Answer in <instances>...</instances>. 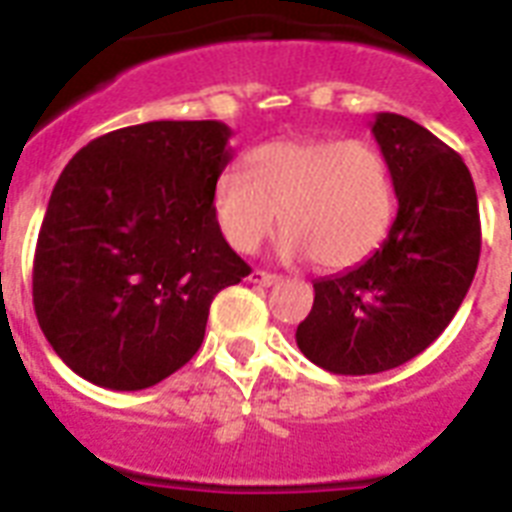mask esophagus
Here are the masks:
<instances>
[{
    "label": "esophagus",
    "instance_id": "34e87169",
    "mask_svg": "<svg viewBox=\"0 0 512 512\" xmlns=\"http://www.w3.org/2000/svg\"><path fill=\"white\" fill-rule=\"evenodd\" d=\"M249 281H252V284H257V287H273V284H279L281 276H276V273H268V271H252L249 273Z\"/></svg>",
    "mask_w": 512,
    "mask_h": 512
}]
</instances>
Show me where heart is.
<instances>
[{
  "instance_id": "1",
  "label": "heart",
  "mask_w": 512,
  "mask_h": 512,
  "mask_svg": "<svg viewBox=\"0 0 512 512\" xmlns=\"http://www.w3.org/2000/svg\"><path fill=\"white\" fill-rule=\"evenodd\" d=\"M209 207L225 244L241 255L255 252L279 220L281 255L345 271L388 236L396 180L369 140H271L244 156V172L215 177Z\"/></svg>"
}]
</instances>
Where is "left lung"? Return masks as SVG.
<instances>
[{"mask_svg":"<svg viewBox=\"0 0 512 512\" xmlns=\"http://www.w3.org/2000/svg\"><path fill=\"white\" fill-rule=\"evenodd\" d=\"M372 132L396 180V220L372 257L313 284L295 335L305 358L335 374L388 372L420 356L454 319L481 255L462 156L406 116L377 114Z\"/></svg>","mask_w":512,"mask_h":512,"instance_id":"obj_1","label":"left lung"}]
</instances>
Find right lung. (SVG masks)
<instances>
[{
	"label": "right lung",
	"mask_w": 512,
	"mask_h": 512,
	"mask_svg": "<svg viewBox=\"0 0 512 512\" xmlns=\"http://www.w3.org/2000/svg\"><path fill=\"white\" fill-rule=\"evenodd\" d=\"M223 122H146L100 135L52 188L34 255V311L92 385L143 390L201 348L209 305L252 273L212 220L231 162Z\"/></svg>",
	"instance_id": "1"
}]
</instances>
